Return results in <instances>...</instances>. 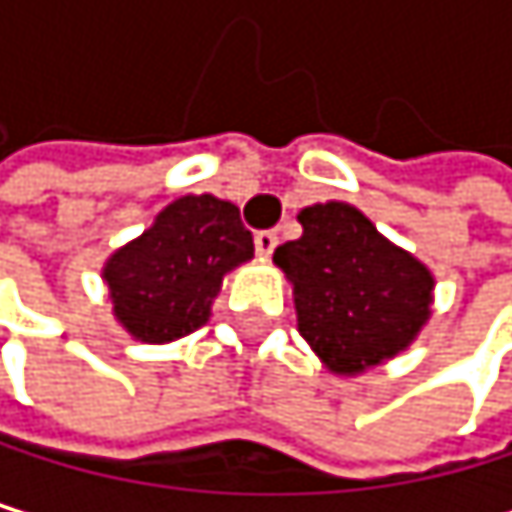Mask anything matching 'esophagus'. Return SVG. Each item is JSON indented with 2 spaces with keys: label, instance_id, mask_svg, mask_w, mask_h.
<instances>
[{
  "label": "esophagus",
  "instance_id": "34e87169",
  "mask_svg": "<svg viewBox=\"0 0 512 512\" xmlns=\"http://www.w3.org/2000/svg\"><path fill=\"white\" fill-rule=\"evenodd\" d=\"M276 245H279V236H276L273 230H261V233H254V248H258V254H264V258H270Z\"/></svg>",
  "mask_w": 512,
  "mask_h": 512
}]
</instances>
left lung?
Returning <instances> with one entry per match:
<instances>
[{"label":"left lung","mask_w":512,"mask_h":512,"mask_svg":"<svg viewBox=\"0 0 512 512\" xmlns=\"http://www.w3.org/2000/svg\"><path fill=\"white\" fill-rule=\"evenodd\" d=\"M304 236L273 261L294 288L298 331L334 375H362L402 353L430 319L433 273L347 202L298 214Z\"/></svg>","instance_id":"left-lung-1"}]
</instances>
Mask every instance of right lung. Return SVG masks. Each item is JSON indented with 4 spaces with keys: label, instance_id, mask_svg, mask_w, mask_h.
<instances>
[{
    "label": "right lung",
    "instance_id": "add662e5",
    "mask_svg": "<svg viewBox=\"0 0 512 512\" xmlns=\"http://www.w3.org/2000/svg\"><path fill=\"white\" fill-rule=\"evenodd\" d=\"M251 258L254 239L233 202L181 196L104 264L113 316L144 344L178 341L208 322L224 276Z\"/></svg>",
    "mask_w": 512,
    "mask_h": 512
}]
</instances>
